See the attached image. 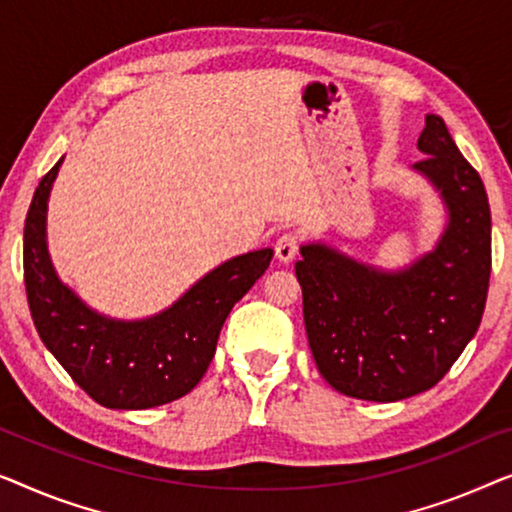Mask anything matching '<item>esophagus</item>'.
<instances>
[{"mask_svg":"<svg viewBox=\"0 0 512 512\" xmlns=\"http://www.w3.org/2000/svg\"><path fill=\"white\" fill-rule=\"evenodd\" d=\"M297 253H299V236L297 234L287 232V234H283L276 241V257H278V262H285V264L292 262V259L297 257Z\"/></svg>","mask_w":512,"mask_h":512,"instance_id":"esophagus-1","label":"esophagus"}]
</instances>
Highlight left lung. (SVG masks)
<instances>
[{
	"instance_id": "obj_1",
	"label": "left lung",
	"mask_w": 512,
	"mask_h": 512,
	"mask_svg": "<svg viewBox=\"0 0 512 512\" xmlns=\"http://www.w3.org/2000/svg\"><path fill=\"white\" fill-rule=\"evenodd\" d=\"M415 169L443 194L450 222L434 253L383 273L320 243L294 266L304 325L322 378L364 401L427 392L480 327L492 273V215L485 185L438 115H427Z\"/></svg>"
}]
</instances>
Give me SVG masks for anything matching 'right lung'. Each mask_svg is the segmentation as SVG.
<instances>
[{
  "label": "right lung",
  "mask_w": 512,
  "mask_h": 512,
  "mask_svg": "<svg viewBox=\"0 0 512 512\" xmlns=\"http://www.w3.org/2000/svg\"><path fill=\"white\" fill-rule=\"evenodd\" d=\"M60 164L41 178L25 218V290L43 345L106 408L141 410L185 397L204 378L229 311L269 269L273 250L229 259L155 318H102L57 280L48 259L46 206Z\"/></svg>",
  "instance_id": "right-lung-1"
}]
</instances>
